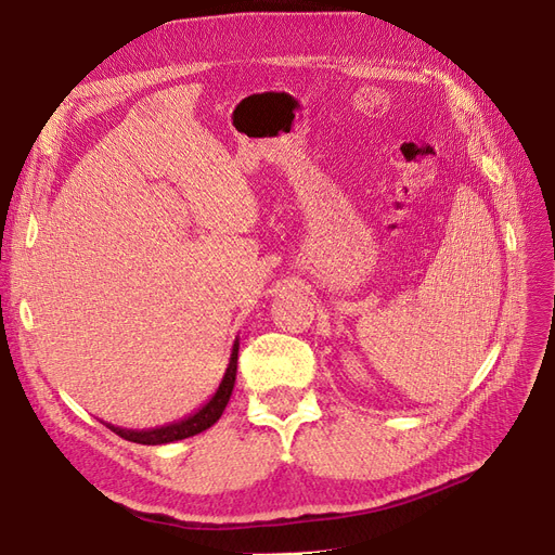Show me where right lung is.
<instances>
[{"label":"right lung","mask_w":555,"mask_h":555,"mask_svg":"<svg viewBox=\"0 0 555 555\" xmlns=\"http://www.w3.org/2000/svg\"><path fill=\"white\" fill-rule=\"evenodd\" d=\"M238 347H241V343L236 338V340H233L229 365H227L220 386H217V391L212 393V398L206 402V405L198 408L194 414L180 418V422L157 426V428H145V430H131V428H120V426H113V424H106V428H111L115 435H120V438H125L129 442H137V444H169V442H178V440L192 438V435L208 430L217 422V418L222 416L227 402L231 398L233 384H236Z\"/></svg>","instance_id":"1"}]
</instances>
